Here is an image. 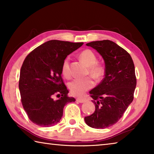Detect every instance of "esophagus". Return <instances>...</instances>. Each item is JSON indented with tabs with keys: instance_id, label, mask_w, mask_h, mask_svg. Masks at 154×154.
Masks as SVG:
<instances>
[{
	"instance_id": "obj_1",
	"label": "esophagus",
	"mask_w": 154,
	"mask_h": 154,
	"mask_svg": "<svg viewBox=\"0 0 154 154\" xmlns=\"http://www.w3.org/2000/svg\"><path fill=\"white\" fill-rule=\"evenodd\" d=\"M76 100L77 101V102H79L80 103H85V101H86V100L84 98H78L76 99Z\"/></svg>"
}]
</instances>
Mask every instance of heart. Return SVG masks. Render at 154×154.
I'll use <instances>...</instances> for the list:
<instances>
[{
	"mask_svg": "<svg viewBox=\"0 0 154 154\" xmlns=\"http://www.w3.org/2000/svg\"><path fill=\"white\" fill-rule=\"evenodd\" d=\"M79 57L84 63L89 66L90 74L96 79H100L105 74V68L97 61V56L91 49H85L79 54ZM62 73L67 79L71 77L69 59L66 58L62 62L61 68ZM94 85V82L92 78L88 77L82 79H75L69 83V88L72 95L82 96L86 91L90 90Z\"/></svg>",
	"mask_w": 154,
	"mask_h": 154,
	"instance_id": "heart-1",
	"label": "heart"
}]
</instances>
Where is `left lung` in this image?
Wrapping results in <instances>:
<instances>
[{
  "mask_svg": "<svg viewBox=\"0 0 154 154\" xmlns=\"http://www.w3.org/2000/svg\"><path fill=\"white\" fill-rule=\"evenodd\" d=\"M95 49L105 60V77L90 91L95 111L85 117L88 126L105 128L117 123L132 102L137 85L134 65L130 54L109 40L86 44Z\"/></svg>",
  "mask_w": 154,
  "mask_h": 154,
  "instance_id": "left-lung-1",
  "label": "left lung"
}]
</instances>
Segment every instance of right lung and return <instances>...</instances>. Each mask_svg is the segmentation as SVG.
<instances>
[{
  "label": "right lung",
  "mask_w": 154,
  "mask_h": 154,
  "mask_svg": "<svg viewBox=\"0 0 154 154\" xmlns=\"http://www.w3.org/2000/svg\"><path fill=\"white\" fill-rule=\"evenodd\" d=\"M83 43L51 40L26 57L20 70L21 101L30 121L38 126H52L63 116L66 104L75 102L62 78V64L68 55ZM56 96L59 98L55 100Z\"/></svg>",
  "instance_id": "add662e5"
}]
</instances>
